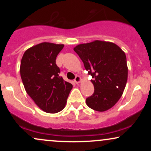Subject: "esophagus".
Masks as SVG:
<instances>
[{"mask_svg": "<svg viewBox=\"0 0 151 151\" xmlns=\"http://www.w3.org/2000/svg\"><path fill=\"white\" fill-rule=\"evenodd\" d=\"M81 80V79L79 76H76L75 79H74V82H75L76 84H78V83L80 82Z\"/></svg>", "mask_w": 151, "mask_h": 151, "instance_id": "1", "label": "esophagus"}]
</instances>
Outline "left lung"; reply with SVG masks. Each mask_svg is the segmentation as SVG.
Wrapping results in <instances>:
<instances>
[{
    "mask_svg": "<svg viewBox=\"0 0 151 151\" xmlns=\"http://www.w3.org/2000/svg\"><path fill=\"white\" fill-rule=\"evenodd\" d=\"M91 75L94 92L86 98L89 108L105 111L116 104L127 82L126 57L116 44L104 41L81 44L74 48Z\"/></svg>",
    "mask_w": 151,
    "mask_h": 151,
    "instance_id": "left-lung-1",
    "label": "left lung"
}]
</instances>
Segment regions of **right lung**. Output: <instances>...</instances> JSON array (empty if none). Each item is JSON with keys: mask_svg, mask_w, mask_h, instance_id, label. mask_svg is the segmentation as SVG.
<instances>
[{"mask_svg": "<svg viewBox=\"0 0 151 151\" xmlns=\"http://www.w3.org/2000/svg\"><path fill=\"white\" fill-rule=\"evenodd\" d=\"M64 45L42 42L24 53L20 76L26 92L47 113L55 114L64 109L72 84L60 77L56 58Z\"/></svg>", "mask_w": 151, "mask_h": 151, "instance_id": "1", "label": "right lung"}]
</instances>
